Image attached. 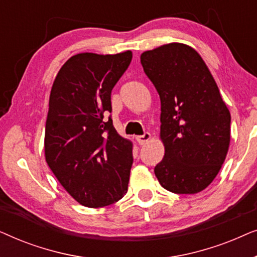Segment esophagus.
I'll list each match as a JSON object with an SVG mask.
<instances>
[{"label":"esophagus","instance_id":"obj_1","mask_svg":"<svg viewBox=\"0 0 257 257\" xmlns=\"http://www.w3.org/2000/svg\"><path fill=\"white\" fill-rule=\"evenodd\" d=\"M136 139H137V142H138V143L140 144V145H146V144L150 142L151 135H150L149 132H145L143 136L136 137Z\"/></svg>","mask_w":257,"mask_h":257}]
</instances>
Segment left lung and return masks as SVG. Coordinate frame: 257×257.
<instances>
[{"instance_id":"1","label":"left lung","mask_w":257,"mask_h":257,"mask_svg":"<svg viewBox=\"0 0 257 257\" xmlns=\"http://www.w3.org/2000/svg\"><path fill=\"white\" fill-rule=\"evenodd\" d=\"M161 104L163 160L154 173L165 189L195 194L212 184L230 144V112L208 66L184 43H168L140 56Z\"/></svg>"}]
</instances>
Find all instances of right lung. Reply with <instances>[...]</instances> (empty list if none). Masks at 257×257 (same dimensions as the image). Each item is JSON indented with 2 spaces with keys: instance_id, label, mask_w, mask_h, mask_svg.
<instances>
[{
  "instance_id": "obj_1",
  "label": "right lung",
  "mask_w": 257,
  "mask_h": 257,
  "mask_svg": "<svg viewBox=\"0 0 257 257\" xmlns=\"http://www.w3.org/2000/svg\"><path fill=\"white\" fill-rule=\"evenodd\" d=\"M132 51L83 52L70 57L52 84L44 156L65 191L90 208L117 202L127 192L132 142L115 131L111 91L128 68Z\"/></svg>"
}]
</instances>
